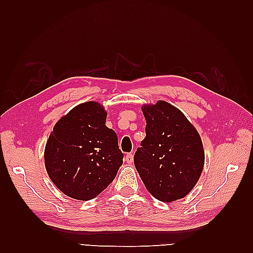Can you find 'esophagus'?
I'll use <instances>...</instances> for the list:
<instances>
[{
    "instance_id": "1",
    "label": "esophagus",
    "mask_w": 253,
    "mask_h": 253,
    "mask_svg": "<svg viewBox=\"0 0 253 253\" xmlns=\"http://www.w3.org/2000/svg\"><path fill=\"white\" fill-rule=\"evenodd\" d=\"M125 161H126V162H127L128 164H131V163L133 162V155H132L131 153H128V154H126Z\"/></svg>"
}]
</instances>
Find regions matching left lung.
I'll return each mask as SVG.
<instances>
[{
  "mask_svg": "<svg viewBox=\"0 0 253 253\" xmlns=\"http://www.w3.org/2000/svg\"><path fill=\"white\" fill-rule=\"evenodd\" d=\"M146 138L133 162L151 195L162 202L186 197L200 178L204 150L197 129L184 113L165 101L141 107Z\"/></svg>",
  "mask_w": 253,
  "mask_h": 253,
  "instance_id": "left-lung-1",
  "label": "left lung"
}]
</instances>
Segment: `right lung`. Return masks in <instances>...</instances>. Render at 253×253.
Masks as SVG:
<instances>
[{
    "label": "right lung",
    "mask_w": 253,
    "mask_h": 253,
    "mask_svg": "<svg viewBox=\"0 0 253 253\" xmlns=\"http://www.w3.org/2000/svg\"><path fill=\"white\" fill-rule=\"evenodd\" d=\"M106 115L98 102H84L61 117L47 139V175L73 199L88 201L100 195L123 164L117 135L105 126Z\"/></svg>",
    "instance_id": "right-lung-1"
}]
</instances>
